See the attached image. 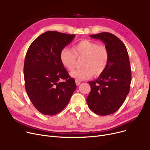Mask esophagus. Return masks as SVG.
Here are the masks:
<instances>
[{
	"label": "esophagus",
	"instance_id": "34e87169",
	"mask_svg": "<svg viewBox=\"0 0 150 150\" xmlns=\"http://www.w3.org/2000/svg\"><path fill=\"white\" fill-rule=\"evenodd\" d=\"M75 83H76V84L77 86H78V85L80 84L81 81H79V80H75Z\"/></svg>",
	"mask_w": 150,
	"mask_h": 150
}]
</instances>
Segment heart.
<instances>
[{
  "label": "heart",
  "instance_id": "heart-1",
  "mask_svg": "<svg viewBox=\"0 0 150 150\" xmlns=\"http://www.w3.org/2000/svg\"><path fill=\"white\" fill-rule=\"evenodd\" d=\"M72 49L64 47L59 55L61 64L69 71L74 69L76 58H84L81 64L83 68L74 70L70 74L71 77L78 80H85L93 74L98 76L105 72L109 60V51L105 45L83 40L74 45Z\"/></svg>",
  "mask_w": 150,
  "mask_h": 150
}]
</instances>
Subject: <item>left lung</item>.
<instances>
[{"label":"left lung","instance_id":"obj_1","mask_svg":"<svg viewBox=\"0 0 150 150\" xmlns=\"http://www.w3.org/2000/svg\"><path fill=\"white\" fill-rule=\"evenodd\" d=\"M103 41L109 51V60L105 72L95 81H91L87 103L98 115L114 113L124 103L130 90L131 70L127 48L120 39L103 32L90 35Z\"/></svg>","mask_w":150,"mask_h":150}]
</instances>
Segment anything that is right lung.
I'll return each mask as SVG.
<instances>
[{
    "mask_svg": "<svg viewBox=\"0 0 150 150\" xmlns=\"http://www.w3.org/2000/svg\"><path fill=\"white\" fill-rule=\"evenodd\" d=\"M75 36L47 31L35 39L27 52L23 66L25 88L31 103L42 114L54 115L62 111L76 88L75 80L59 58L61 50Z\"/></svg>",
    "mask_w": 150,
    "mask_h": 150,
    "instance_id": "add662e5",
    "label": "right lung"
}]
</instances>
